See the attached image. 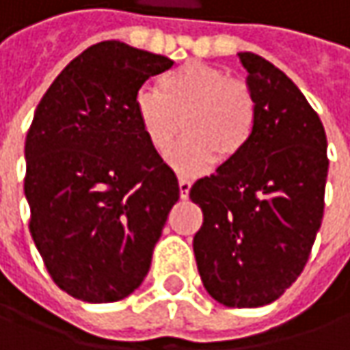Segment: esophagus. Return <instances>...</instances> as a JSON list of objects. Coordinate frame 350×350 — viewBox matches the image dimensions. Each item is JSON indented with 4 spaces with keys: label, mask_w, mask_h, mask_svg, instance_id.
Returning <instances> with one entry per match:
<instances>
[{
    "label": "esophagus",
    "mask_w": 350,
    "mask_h": 350,
    "mask_svg": "<svg viewBox=\"0 0 350 350\" xmlns=\"http://www.w3.org/2000/svg\"><path fill=\"white\" fill-rule=\"evenodd\" d=\"M178 188H180V196H182V198H188L190 188H192V182L186 180V178H180V180H178Z\"/></svg>",
    "instance_id": "obj_1"
}]
</instances>
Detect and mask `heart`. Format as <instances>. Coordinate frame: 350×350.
Wrapping results in <instances>:
<instances>
[{
    "mask_svg": "<svg viewBox=\"0 0 350 350\" xmlns=\"http://www.w3.org/2000/svg\"><path fill=\"white\" fill-rule=\"evenodd\" d=\"M134 113L158 154H166L186 131L188 140L170 156L184 174L204 170L214 156L219 162L234 160L256 126V100L247 85L206 63H188L164 75L158 91L140 89Z\"/></svg>",
    "mask_w": 350,
    "mask_h": 350,
    "instance_id": "heart-1",
    "label": "heart"
}]
</instances>
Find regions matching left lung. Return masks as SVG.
<instances>
[{"mask_svg": "<svg viewBox=\"0 0 350 350\" xmlns=\"http://www.w3.org/2000/svg\"><path fill=\"white\" fill-rule=\"evenodd\" d=\"M256 100L247 146L190 190L204 212L194 256L206 291L226 307H261L301 275L321 228L327 136L297 85L239 53Z\"/></svg>", "mask_w": 350, "mask_h": 350, "instance_id": "left-lung-1", "label": "left lung"}]
</instances>
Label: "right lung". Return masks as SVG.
Returning <instances> with one entry per match:
<instances>
[{
	"label": "right lung",
	"mask_w": 350,
	"mask_h": 350,
	"mask_svg": "<svg viewBox=\"0 0 350 350\" xmlns=\"http://www.w3.org/2000/svg\"><path fill=\"white\" fill-rule=\"evenodd\" d=\"M168 57L103 41L59 72L25 138L29 232L53 281L75 299L113 303L144 281L180 198L172 168L134 113Z\"/></svg>",
	"instance_id": "right-lung-1"
}]
</instances>
